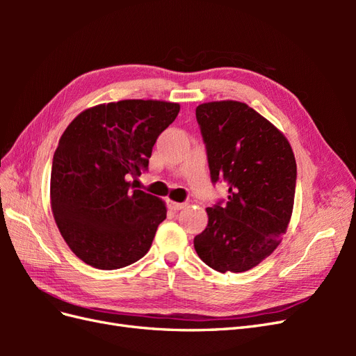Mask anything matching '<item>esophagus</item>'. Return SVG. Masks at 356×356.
<instances>
[{
    "mask_svg": "<svg viewBox=\"0 0 356 356\" xmlns=\"http://www.w3.org/2000/svg\"><path fill=\"white\" fill-rule=\"evenodd\" d=\"M168 204H169V208L172 211H179V209L186 207V203H179V202H175V200H168Z\"/></svg>",
    "mask_w": 356,
    "mask_h": 356,
    "instance_id": "34e87169",
    "label": "esophagus"
}]
</instances>
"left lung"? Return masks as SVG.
I'll list each match as a JSON object with an SVG mask.
<instances>
[{
    "label": "left lung",
    "mask_w": 356,
    "mask_h": 356,
    "mask_svg": "<svg viewBox=\"0 0 356 356\" xmlns=\"http://www.w3.org/2000/svg\"><path fill=\"white\" fill-rule=\"evenodd\" d=\"M212 182L229 187L225 204L208 208L195 238L200 260L213 270L246 272L270 255L293 215L297 165L288 139L251 106L215 101L196 108Z\"/></svg>",
    "instance_id": "left-lung-1"
}]
</instances>
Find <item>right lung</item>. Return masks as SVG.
Returning a JSON list of instances; mask_svg holds the SVG:
<instances>
[{
	"instance_id": "1",
	"label": "right lung",
	"mask_w": 356,
	"mask_h": 356,
	"mask_svg": "<svg viewBox=\"0 0 356 356\" xmlns=\"http://www.w3.org/2000/svg\"><path fill=\"white\" fill-rule=\"evenodd\" d=\"M179 104L124 99L84 110L53 156L50 204L58 229L81 261L115 270L143 258L166 218L165 202L134 190L157 136Z\"/></svg>"
}]
</instances>
